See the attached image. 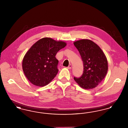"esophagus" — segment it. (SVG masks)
<instances>
[{
  "instance_id": "esophagus-1",
  "label": "esophagus",
  "mask_w": 128,
  "mask_h": 128,
  "mask_svg": "<svg viewBox=\"0 0 128 128\" xmlns=\"http://www.w3.org/2000/svg\"><path fill=\"white\" fill-rule=\"evenodd\" d=\"M72 65L71 64H70V65H68V67H67V68H68V69H71L72 68Z\"/></svg>"
}]
</instances>
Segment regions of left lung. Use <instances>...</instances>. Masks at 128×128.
<instances>
[{
	"mask_svg": "<svg viewBox=\"0 0 128 128\" xmlns=\"http://www.w3.org/2000/svg\"><path fill=\"white\" fill-rule=\"evenodd\" d=\"M74 45L82 58L84 72L80 78L74 77L82 88H95L105 77L108 70L107 59L103 52L96 43L88 39L76 41Z\"/></svg>",
	"mask_w": 128,
	"mask_h": 128,
	"instance_id": "left-lung-1",
	"label": "left lung"
}]
</instances>
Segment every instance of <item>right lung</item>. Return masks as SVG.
<instances>
[{"mask_svg":"<svg viewBox=\"0 0 128 128\" xmlns=\"http://www.w3.org/2000/svg\"><path fill=\"white\" fill-rule=\"evenodd\" d=\"M66 44L50 38H43L35 43L25 55L22 70L30 82L37 86L48 84L58 72V60L55 56Z\"/></svg>","mask_w":128,"mask_h":128,"instance_id":"1","label":"right lung"}]
</instances>
